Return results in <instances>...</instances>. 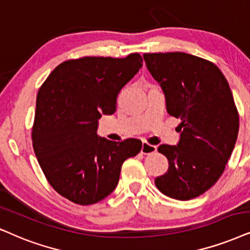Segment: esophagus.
I'll return each mask as SVG.
<instances>
[{
	"label": "esophagus",
	"instance_id": "34e87169",
	"mask_svg": "<svg viewBox=\"0 0 250 250\" xmlns=\"http://www.w3.org/2000/svg\"><path fill=\"white\" fill-rule=\"evenodd\" d=\"M142 153L143 154H151L153 152H156L157 151V146L156 145H152V144H148L146 142H143V144H142Z\"/></svg>",
	"mask_w": 250,
	"mask_h": 250
}]
</instances>
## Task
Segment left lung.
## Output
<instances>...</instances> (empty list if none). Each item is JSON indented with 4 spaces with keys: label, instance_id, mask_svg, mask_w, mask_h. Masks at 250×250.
I'll return each instance as SVG.
<instances>
[{
    "label": "left lung",
    "instance_id": "8db88e82",
    "mask_svg": "<svg viewBox=\"0 0 250 250\" xmlns=\"http://www.w3.org/2000/svg\"><path fill=\"white\" fill-rule=\"evenodd\" d=\"M163 88L169 115L181 120L178 145L162 144L168 160L154 180L168 197L188 201L209 190L223 174L239 132V113L225 76L212 62L187 53L143 55Z\"/></svg>",
    "mask_w": 250,
    "mask_h": 250
}]
</instances>
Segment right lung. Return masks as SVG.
I'll list each match as a JSON object with an SVG mask.
<instances>
[{"label": "right lung", "instance_id": "obj_1", "mask_svg": "<svg viewBox=\"0 0 250 250\" xmlns=\"http://www.w3.org/2000/svg\"><path fill=\"white\" fill-rule=\"evenodd\" d=\"M143 65L138 53L125 59L68 60L50 72L37 96L34 153L49 185L80 205L100 202L114 190L125 159L142 142H113L97 135L98 120L116 110L121 88Z\"/></svg>", "mask_w": 250, "mask_h": 250}]
</instances>
